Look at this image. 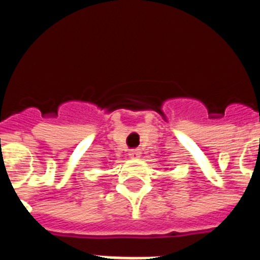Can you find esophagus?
Segmentation results:
<instances>
[{
    "instance_id": "34e87169",
    "label": "esophagus",
    "mask_w": 260,
    "mask_h": 260,
    "mask_svg": "<svg viewBox=\"0 0 260 260\" xmlns=\"http://www.w3.org/2000/svg\"><path fill=\"white\" fill-rule=\"evenodd\" d=\"M128 155H129V158L138 159L139 156H140V151H139V150H129Z\"/></svg>"
}]
</instances>
